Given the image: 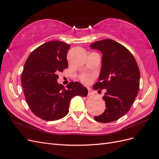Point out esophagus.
Returning <instances> with one entry per match:
<instances>
[{
    "mask_svg": "<svg viewBox=\"0 0 159 159\" xmlns=\"http://www.w3.org/2000/svg\"><path fill=\"white\" fill-rule=\"evenodd\" d=\"M94 91L91 89H88V96L89 97H91V96L94 95Z\"/></svg>",
    "mask_w": 159,
    "mask_h": 159,
    "instance_id": "1",
    "label": "esophagus"
}]
</instances>
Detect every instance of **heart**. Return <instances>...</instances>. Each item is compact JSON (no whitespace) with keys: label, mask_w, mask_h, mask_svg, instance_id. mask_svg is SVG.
<instances>
[{"label":"heart","mask_w":159,"mask_h":159,"mask_svg":"<svg viewBox=\"0 0 159 159\" xmlns=\"http://www.w3.org/2000/svg\"><path fill=\"white\" fill-rule=\"evenodd\" d=\"M81 80L85 83H88L89 81V78L88 75H83L81 76Z\"/></svg>","instance_id":"obj_1"}]
</instances>
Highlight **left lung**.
<instances>
[{
  "label": "left lung",
  "mask_w": 159,
  "mask_h": 159,
  "mask_svg": "<svg viewBox=\"0 0 159 159\" xmlns=\"http://www.w3.org/2000/svg\"><path fill=\"white\" fill-rule=\"evenodd\" d=\"M89 46L103 56L99 81L93 88L106 89L103 97L106 109L94 119L101 123L113 122L129 111L137 97L140 82L139 67L131 53L111 39L99 40Z\"/></svg>",
  "instance_id": "1"
}]
</instances>
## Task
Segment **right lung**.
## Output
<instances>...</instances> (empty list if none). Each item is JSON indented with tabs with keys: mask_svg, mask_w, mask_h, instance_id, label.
Here are the masks:
<instances>
[{
	"mask_svg": "<svg viewBox=\"0 0 159 159\" xmlns=\"http://www.w3.org/2000/svg\"><path fill=\"white\" fill-rule=\"evenodd\" d=\"M70 47L57 40L44 43L31 53L24 66L22 85L26 102L32 113L45 121L63 118L69 112L71 98L88 93L78 81H71L66 88L57 83L58 74L68 66Z\"/></svg>",
	"mask_w": 159,
	"mask_h": 159,
	"instance_id": "1",
	"label": "right lung"
}]
</instances>
